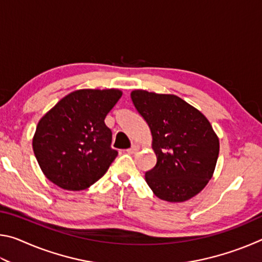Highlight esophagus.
Listing matches in <instances>:
<instances>
[{
	"mask_svg": "<svg viewBox=\"0 0 262 262\" xmlns=\"http://www.w3.org/2000/svg\"><path fill=\"white\" fill-rule=\"evenodd\" d=\"M139 145H137V144H133L132 145V148H129V149H128L127 150V152L128 154H135L136 151H139Z\"/></svg>",
	"mask_w": 262,
	"mask_h": 262,
	"instance_id": "esophagus-1",
	"label": "esophagus"
}]
</instances>
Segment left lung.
<instances>
[{"label":"left lung","instance_id":"left-lung-1","mask_svg":"<svg viewBox=\"0 0 262 262\" xmlns=\"http://www.w3.org/2000/svg\"><path fill=\"white\" fill-rule=\"evenodd\" d=\"M130 97L150 128L157 157L145 181L161 200H189L214 174L219 136L205 115L178 96L134 90Z\"/></svg>","mask_w":262,"mask_h":262}]
</instances>
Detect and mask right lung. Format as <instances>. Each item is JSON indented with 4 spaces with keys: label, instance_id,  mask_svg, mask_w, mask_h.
<instances>
[{
    "label": "right lung",
    "instance_id": "obj_1",
    "mask_svg": "<svg viewBox=\"0 0 262 262\" xmlns=\"http://www.w3.org/2000/svg\"><path fill=\"white\" fill-rule=\"evenodd\" d=\"M122 91L82 89L63 97L39 120L32 147L42 173L59 187L82 190L103 177L118 156L105 118Z\"/></svg>",
    "mask_w": 262,
    "mask_h": 262
}]
</instances>
